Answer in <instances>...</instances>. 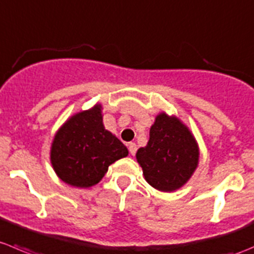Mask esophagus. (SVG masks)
<instances>
[{
  "mask_svg": "<svg viewBox=\"0 0 254 254\" xmlns=\"http://www.w3.org/2000/svg\"><path fill=\"white\" fill-rule=\"evenodd\" d=\"M128 150H129L130 154L134 155L135 152H137V144H135V143H133V142L128 143Z\"/></svg>",
  "mask_w": 254,
  "mask_h": 254,
  "instance_id": "34e87169",
  "label": "esophagus"
}]
</instances>
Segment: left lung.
Returning a JSON list of instances; mask_svg holds the SVG:
<instances>
[{"label": "left lung", "mask_w": 254, "mask_h": 254, "mask_svg": "<svg viewBox=\"0 0 254 254\" xmlns=\"http://www.w3.org/2000/svg\"><path fill=\"white\" fill-rule=\"evenodd\" d=\"M150 187L172 192L184 187L199 165V144L189 127L177 116L160 112L150 126L149 140L135 153Z\"/></svg>", "instance_id": "left-lung-1"}]
</instances>
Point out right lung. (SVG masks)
Masks as SVG:
<instances>
[{"mask_svg": "<svg viewBox=\"0 0 254 254\" xmlns=\"http://www.w3.org/2000/svg\"><path fill=\"white\" fill-rule=\"evenodd\" d=\"M127 155L126 145L105 128L99 102L69 117L50 145V163L58 178L81 189L101 182L110 165Z\"/></svg>", "mask_w": 254, "mask_h": 254, "instance_id": "add662e5", "label": "right lung"}]
</instances>
